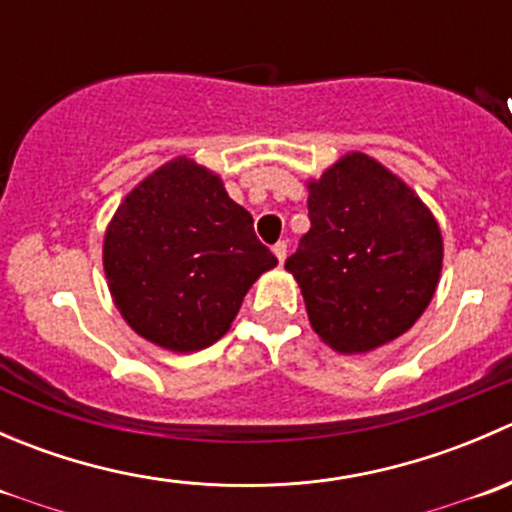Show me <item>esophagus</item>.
Instances as JSON below:
<instances>
[{
  "instance_id": "34e87169",
  "label": "esophagus",
  "mask_w": 512,
  "mask_h": 512,
  "mask_svg": "<svg viewBox=\"0 0 512 512\" xmlns=\"http://www.w3.org/2000/svg\"><path fill=\"white\" fill-rule=\"evenodd\" d=\"M272 252H275L277 262H280V265H282V262H285V257H287V242L280 240L275 247H272Z\"/></svg>"
}]
</instances>
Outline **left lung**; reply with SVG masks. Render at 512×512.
Wrapping results in <instances>:
<instances>
[{"mask_svg": "<svg viewBox=\"0 0 512 512\" xmlns=\"http://www.w3.org/2000/svg\"><path fill=\"white\" fill-rule=\"evenodd\" d=\"M309 227L285 267L312 329L342 354H364L414 327L441 277L443 240L421 198L364 153L309 183Z\"/></svg>", "mask_w": 512, "mask_h": 512, "instance_id": "8db88e82", "label": "left lung"}]
</instances>
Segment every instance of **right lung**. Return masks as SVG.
I'll return each mask as SVG.
<instances>
[{
    "mask_svg": "<svg viewBox=\"0 0 512 512\" xmlns=\"http://www.w3.org/2000/svg\"><path fill=\"white\" fill-rule=\"evenodd\" d=\"M275 265L252 215L188 158L133 188L103 240L118 312L143 339L180 354L218 342L252 282Z\"/></svg>",
    "mask_w": 512,
    "mask_h": 512,
    "instance_id": "1",
    "label": "right lung"
}]
</instances>
